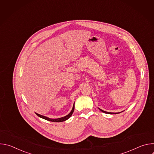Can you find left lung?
I'll return each mask as SVG.
<instances>
[{
    "mask_svg": "<svg viewBox=\"0 0 154 154\" xmlns=\"http://www.w3.org/2000/svg\"><path fill=\"white\" fill-rule=\"evenodd\" d=\"M100 110L102 112H103V113H107V114H116V113H111V112H105V111H103V110H102V109H100V108H99Z\"/></svg>",
    "mask_w": 154,
    "mask_h": 154,
    "instance_id": "1",
    "label": "left lung"
}]
</instances>
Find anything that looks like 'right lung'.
I'll return each instance as SVG.
<instances>
[{
  "label": "right lung",
  "mask_w": 154,
  "mask_h": 154,
  "mask_svg": "<svg viewBox=\"0 0 154 154\" xmlns=\"http://www.w3.org/2000/svg\"><path fill=\"white\" fill-rule=\"evenodd\" d=\"M74 111V105H73V107H72V109L71 112L66 116H64V117H62V118H58V119H51V118H49L48 117H46V116H42V115H41L39 114H38L36 113H35L36 114V115H38L39 117L44 119H46L47 121H52V122H63V121H64L68 119L72 115L73 112Z\"/></svg>",
  "instance_id": "right-lung-1"
}]
</instances>
